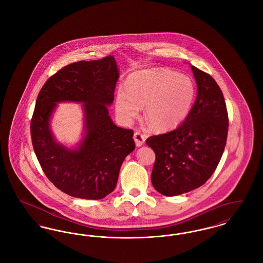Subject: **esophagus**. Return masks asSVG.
I'll return each mask as SVG.
<instances>
[{
	"label": "esophagus",
	"instance_id": "obj_1",
	"mask_svg": "<svg viewBox=\"0 0 263 263\" xmlns=\"http://www.w3.org/2000/svg\"><path fill=\"white\" fill-rule=\"evenodd\" d=\"M134 138H135V141H136V145H137L138 147L143 145V143H144V141H145V136L142 135V134L139 133V132H136V133H135Z\"/></svg>",
	"mask_w": 263,
	"mask_h": 263
}]
</instances>
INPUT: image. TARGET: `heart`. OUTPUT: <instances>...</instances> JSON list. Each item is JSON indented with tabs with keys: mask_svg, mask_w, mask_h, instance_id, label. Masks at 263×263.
<instances>
[{
	"mask_svg": "<svg viewBox=\"0 0 263 263\" xmlns=\"http://www.w3.org/2000/svg\"><path fill=\"white\" fill-rule=\"evenodd\" d=\"M195 98L193 81L170 70L153 68L130 74L125 89L115 98L118 115L125 123L138 117L144 105V118L159 132L175 128L186 119Z\"/></svg>",
	"mask_w": 263,
	"mask_h": 263,
	"instance_id": "b5f03b06",
	"label": "heart"
}]
</instances>
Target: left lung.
Segmentation results:
<instances>
[{
    "instance_id": "8db88e82",
    "label": "left lung",
    "mask_w": 263,
    "mask_h": 263,
    "mask_svg": "<svg viewBox=\"0 0 263 263\" xmlns=\"http://www.w3.org/2000/svg\"><path fill=\"white\" fill-rule=\"evenodd\" d=\"M191 69L197 83L191 111L174 130L146 139L155 152L152 185L165 196L187 193L205 184L227 142L229 118L222 92L211 75L195 66Z\"/></svg>"
}]
</instances>
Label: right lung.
I'll list each match as a JSON object with an SVG mask.
<instances>
[{"instance_id": "right-lung-1", "label": "right lung", "mask_w": 263, "mask_h": 263, "mask_svg": "<svg viewBox=\"0 0 263 263\" xmlns=\"http://www.w3.org/2000/svg\"><path fill=\"white\" fill-rule=\"evenodd\" d=\"M118 79L112 56L78 61L52 75L36 99L30 122L33 151L46 177L72 197L99 200L111 193L126 155L136 147L134 132L117 126L109 116ZM60 101L84 103V138L75 150L58 144L50 130Z\"/></svg>"}]
</instances>
